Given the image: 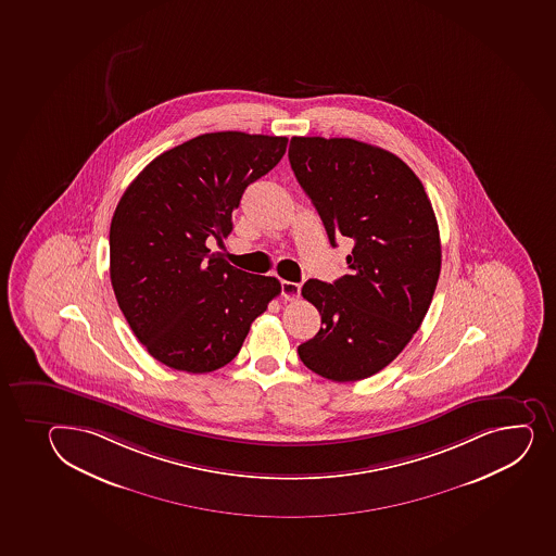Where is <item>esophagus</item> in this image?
I'll use <instances>...</instances> for the list:
<instances>
[{
    "label": "esophagus",
    "instance_id": "esophagus-1",
    "mask_svg": "<svg viewBox=\"0 0 556 556\" xmlns=\"http://www.w3.org/2000/svg\"><path fill=\"white\" fill-rule=\"evenodd\" d=\"M282 298L287 299V301H295L301 295V285L299 282L292 281H282Z\"/></svg>",
    "mask_w": 556,
    "mask_h": 556
}]
</instances>
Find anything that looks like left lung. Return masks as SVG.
Returning <instances> with one entry per match:
<instances>
[{
  "label": "left lung",
  "instance_id": "obj_1",
  "mask_svg": "<svg viewBox=\"0 0 556 556\" xmlns=\"http://www.w3.org/2000/svg\"><path fill=\"white\" fill-rule=\"evenodd\" d=\"M288 159L330 244L354 241L349 274L309 279L303 298L321 330L299 344L312 372L338 383L383 370L424 323L441 269L440 229L424 184L405 162L352 138L293 137Z\"/></svg>",
  "mask_w": 556,
  "mask_h": 556
}]
</instances>
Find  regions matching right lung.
<instances>
[{"instance_id":"obj_1","label":"right lung","mask_w":556,"mask_h":556,"mask_svg":"<svg viewBox=\"0 0 556 556\" xmlns=\"http://www.w3.org/2000/svg\"><path fill=\"white\" fill-rule=\"evenodd\" d=\"M287 137L206 132L149 162L110 229V275L132 333L166 367L206 374L239 354L252 323L281 293L212 253L233 229L250 184L274 169Z\"/></svg>"}]
</instances>
